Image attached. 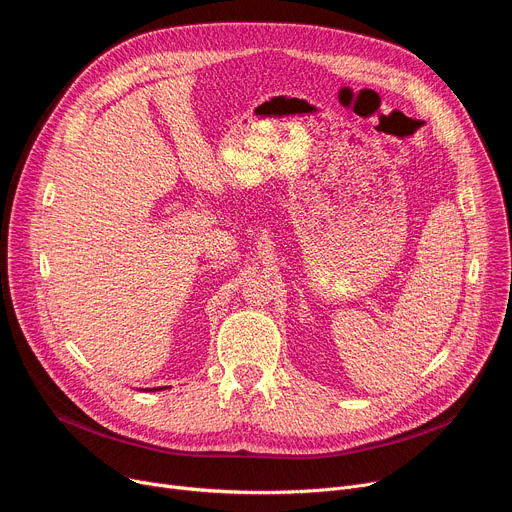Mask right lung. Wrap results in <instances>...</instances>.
<instances>
[{
	"mask_svg": "<svg viewBox=\"0 0 512 512\" xmlns=\"http://www.w3.org/2000/svg\"><path fill=\"white\" fill-rule=\"evenodd\" d=\"M151 390H161V388H151Z\"/></svg>",
	"mask_w": 512,
	"mask_h": 512,
	"instance_id": "add662e5",
	"label": "right lung"
}]
</instances>
